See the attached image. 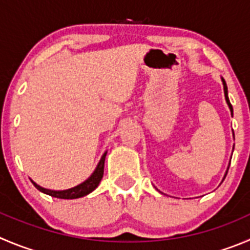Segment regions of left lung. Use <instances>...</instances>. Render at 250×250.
<instances>
[{
  "label": "left lung",
  "instance_id": "1",
  "mask_svg": "<svg viewBox=\"0 0 250 250\" xmlns=\"http://www.w3.org/2000/svg\"><path fill=\"white\" fill-rule=\"evenodd\" d=\"M222 83H223V91H225V98H226V102H227L228 106H229L230 114H232V115H233V108H232V105H230V103H229V99H228L227 84H226V82H225V80H223V78H222ZM228 168H229V167H228ZM227 172H228V170H227ZM227 172H226V174H225V178H226V175H227ZM225 178H223V180H225Z\"/></svg>",
  "mask_w": 250,
  "mask_h": 250
}]
</instances>
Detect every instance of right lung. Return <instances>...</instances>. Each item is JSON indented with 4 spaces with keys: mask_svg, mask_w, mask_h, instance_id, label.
<instances>
[{
    "mask_svg": "<svg viewBox=\"0 0 250 250\" xmlns=\"http://www.w3.org/2000/svg\"><path fill=\"white\" fill-rule=\"evenodd\" d=\"M105 156L106 152L102 156L101 161H99L98 166H97L96 170L92 173V175L88 178L87 180H84L83 183H81L80 185L77 187H73L71 189L67 190H50V189H45V188H42L40 185H38L37 183H34L32 180V183L34 184V187L37 188L39 191L44 192V194L50 195L52 198H58V199H78L82 198V196H85L89 192L93 191L101 183L102 178H103L104 174V162H105Z\"/></svg>",
    "mask_w": 250,
    "mask_h": 250,
    "instance_id": "add662e5",
    "label": "right lung"
}]
</instances>
